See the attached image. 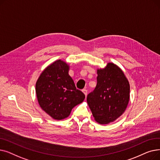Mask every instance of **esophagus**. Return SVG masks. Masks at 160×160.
<instances>
[{
	"label": "esophagus",
	"mask_w": 160,
	"mask_h": 160,
	"mask_svg": "<svg viewBox=\"0 0 160 160\" xmlns=\"http://www.w3.org/2000/svg\"><path fill=\"white\" fill-rule=\"evenodd\" d=\"M82 92H83V93H84L85 96L86 97V96H87V93H88V91H87V89H82Z\"/></svg>",
	"instance_id": "34e87169"
}]
</instances>
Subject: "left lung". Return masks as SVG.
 Returning <instances> with one entry per match:
<instances>
[{
    "instance_id": "obj_1",
    "label": "left lung",
    "mask_w": 160,
    "mask_h": 160,
    "mask_svg": "<svg viewBox=\"0 0 160 160\" xmlns=\"http://www.w3.org/2000/svg\"><path fill=\"white\" fill-rule=\"evenodd\" d=\"M97 83L87 102L95 120L101 124L114 121L125 111L130 99V84L122 71L112 63L97 70Z\"/></svg>"
}]
</instances>
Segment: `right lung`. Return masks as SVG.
<instances>
[{"label": "right lung", "mask_w": 160, "mask_h": 160, "mask_svg": "<svg viewBox=\"0 0 160 160\" xmlns=\"http://www.w3.org/2000/svg\"><path fill=\"white\" fill-rule=\"evenodd\" d=\"M69 69L65 62L57 60L42 72L36 84L39 106L56 120L68 117L72 109L85 98V95L76 88Z\"/></svg>", "instance_id": "add662e5"}]
</instances>
